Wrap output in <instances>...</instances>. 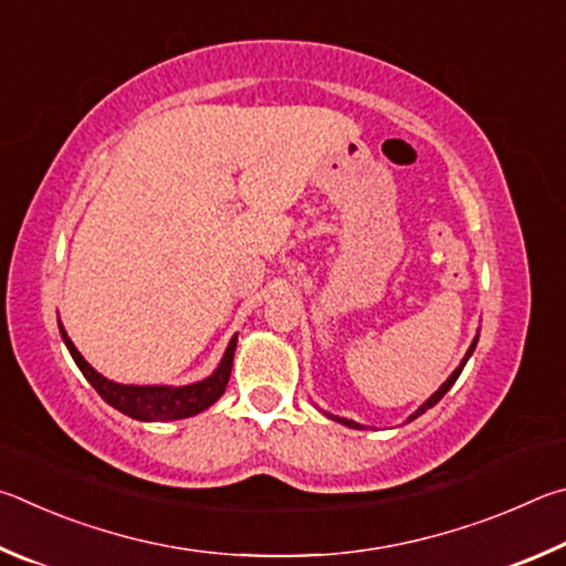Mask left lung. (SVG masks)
<instances>
[{"label": "left lung", "mask_w": 566, "mask_h": 566, "mask_svg": "<svg viewBox=\"0 0 566 566\" xmlns=\"http://www.w3.org/2000/svg\"><path fill=\"white\" fill-rule=\"evenodd\" d=\"M474 345H478V338H474V343L470 345V350H468V355H464V358H462V363H460V368H458V370H454V373L450 375V378H448V380H444V385H442V388H440L438 392H434V395H432V398H430L428 402H424V405H422V408H420L418 412H415V415H410V420H415V418H418V415H422L424 410H430V408H432V405H438V402L442 400V395H444V392H448V390L452 388V385H454V380H458V378H460V373H462V368H464V363H468V360H470V355H472V350H474ZM331 418H333V415H331ZM333 420H338V422H343V424H348V428H360V424H358V422H353V420H345V418H333Z\"/></svg>", "instance_id": "left-lung-1"}]
</instances>
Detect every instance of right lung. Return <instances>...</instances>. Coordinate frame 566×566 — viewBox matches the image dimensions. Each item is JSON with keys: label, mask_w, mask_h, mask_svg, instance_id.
Here are the masks:
<instances>
[{"label": "right lung", "mask_w": 566, "mask_h": 566, "mask_svg": "<svg viewBox=\"0 0 566 566\" xmlns=\"http://www.w3.org/2000/svg\"><path fill=\"white\" fill-rule=\"evenodd\" d=\"M59 331H62V338L66 343L69 353H72L74 363L78 365V370H82L84 378L94 385V390L102 395L112 408L136 420L164 422V420L191 418V415H198L206 408H211V405L221 398L228 385V378H231L235 335L233 340L228 343L223 360L211 378L186 385V388H164V385H158V388H151V385H148V388H142V385H118V382L106 380L104 375H98L92 365L82 358V353L74 348V343L69 340V335L64 333L62 325H59Z\"/></svg>", "instance_id": "right-lung-1"}]
</instances>
